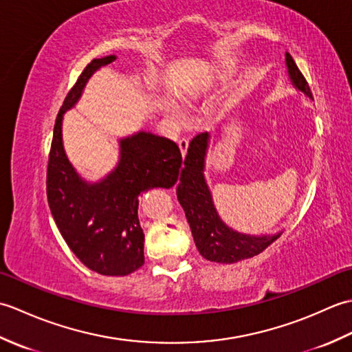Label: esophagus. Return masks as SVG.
Returning <instances> with one entry per match:
<instances>
[{
	"label": "esophagus",
	"instance_id": "1",
	"mask_svg": "<svg viewBox=\"0 0 352 352\" xmlns=\"http://www.w3.org/2000/svg\"><path fill=\"white\" fill-rule=\"evenodd\" d=\"M178 146H180V151H182V155L184 157V155H186V153H188V148H189V139H186V138H183V139H180V140H178Z\"/></svg>",
	"mask_w": 352,
	"mask_h": 352
}]
</instances>
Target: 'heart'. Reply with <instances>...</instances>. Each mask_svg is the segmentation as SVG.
Listing matches in <instances>:
<instances>
[{
	"instance_id": "obj_1",
	"label": "heart",
	"mask_w": 352,
	"mask_h": 352,
	"mask_svg": "<svg viewBox=\"0 0 352 352\" xmlns=\"http://www.w3.org/2000/svg\"><path fill=\"white\" fill-rule=\"evenodd\" d=\"M160 104H162V109L166 111L169 116L175 118V119L183 118V111H182L180 106H178L175 98H172V96H169V95H163L160 98Z\"/></svg>"
}]
</instances>
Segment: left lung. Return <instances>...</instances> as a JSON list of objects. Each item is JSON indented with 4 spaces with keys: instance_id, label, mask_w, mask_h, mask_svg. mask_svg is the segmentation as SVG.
<instances>
[{
    "instance_id": "8db88e82",
    "label": "left lung",
    "mask_w": 352,
    "mask_h": 352,
    "mask_svg": "<svg viewBox=\"0 0 352 352\" xmlns=\"http://www.w3.org/2000/svg\"><path fill=\"white\" fill-rule=\"evenodd\" d=\"M286 68L289 78L298 91L313 100L310 87L294 58L286 52ZM210 144V133H201L193 138L177 186V198L186 213L193 241L204 258L216 263H237L265 251L278 239L283 231L275 234L251 236L230 228L216 210L212 192L204 177L206 157Z\"/></svg>"
}]
</instances>
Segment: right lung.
I'll list each match as a JSON object with an SVG mask.
<instances>
[{"label": "right lung", "instance_id": "add662e5", "mask_svg": "<svg viewBox=\"0 0 352 352\" xmlns=\"http://www.w3.org/2000/svg\"><path fill=\"white\" fill-rule=\"evenodd\" d=\"M115 60V54L94 58L66 95L52 134L47 195L58 231L81 263L101 275L124 276L145 261L139 195L172 188L183 159L175 142L142 130L119 139L116 168L100 182L85 180L72 166L63 146V115L78 102L89 78Z\"/></svg>", "mask_w": 352, "mask_h": 352}]
</instances>
